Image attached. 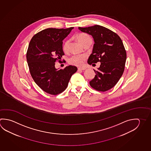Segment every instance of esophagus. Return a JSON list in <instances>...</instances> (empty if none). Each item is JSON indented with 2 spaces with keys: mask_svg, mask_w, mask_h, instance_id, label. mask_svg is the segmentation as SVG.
Masks as SVG:
<instances>
[{
  "mask_svg": "<svg viewBox=\"0 0 151 151\" xmlns=\"http://www.w3.org/2000/svg\"><path fill=\"white\" fill-rule=\"evenodd\" d=\"M85 69H86L85 68H80V67L78 68V70H84Z\"/></svg>",
  "mask_w": 151,
  "mask_h": 151,
  "instance_id": "esophagus-1",
  "label": "esophagus"
}]
</instances>
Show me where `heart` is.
I'll return each mask as SVG.
<instances>
[{
  "instance_id": "1",
  "label": "heart",
  "mask_w": 151,
  "mask_h": 151,
  "mask_svg": "<svg viewBox=\"0 0 151 151\" xmlns=\"http://www.w3.org/2000/svg\"><path fill=\"white\" fill-rule=\"evenodd\" d=\"M76 38L81 45H83L84 43L88 39H90V36L84 33H80L76 35ZM69 44V41L67 40L64 43L62 49L64 52H67L68 50V46ZM86 60V56L84 55H74L72 56L69 59V63L72 65H74L76 66L81 67L83 66L84 64L85 61Z\"/></svg>"
}]
</instances>
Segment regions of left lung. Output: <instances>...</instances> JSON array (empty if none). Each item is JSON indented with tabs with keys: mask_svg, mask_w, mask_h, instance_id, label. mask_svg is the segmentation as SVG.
I'll return each mask as SVG.
<instances>
[{
	"mask_svg": "<svg viewBox=\"0 0 151 151\" xmlns=\"http://www.w3.org/2000/svg\"><path fill=\"white\" fill-rule=\"evenodd\" d=\"M82 32L92 36L95 43L88 63L93 66L101 62L95 77L90 82L94 90L106 92L114 87L124 72L126 51L121 38L115 32L105 27L95 25L81 27Z\"/></svg>",
	"mask_w": 151,
	"mask_h": 151,
	"instance_id": "1",
	"label": "left lung"
}]
</instances>
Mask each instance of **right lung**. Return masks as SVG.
<instances>
[{"mask_svg": "<svg viewBox=\"0 0 151 151\" xmlns=\"http://www.w3.org/2000/svg\"><path fill=\"white\" fill-rule=\"evenodd\" d=\"M73 29H46L35 35L29 42L27 59L31 75L39 87L51 95L64 92L77 70L72 65L59 70L55 66L64 55L63 40Z\"/></svg>", "mask_w": 151, "mask_h": 151, "instance_id": "obj_1", "label": "right lung"}]
</instances>
